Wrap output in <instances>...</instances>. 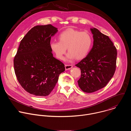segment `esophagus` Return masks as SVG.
I'll use <instances>...</instances> for the list:
<instances>
[{
	"label": "esophagus",
	"instance_id": "1",
	"mask_svg": "<svg viewBox=\"0 0 131 131\" xmlns=\"http://www.w3.org/2000/svg\"><path fill=\"white\" fill-rule=\"evenodd\" d=\"M72 67H73V66L72 65H65V67L66 70L70 69L71 68H72Z\"/></svg>",
	"mask_w": 131,
	"mask_h": 131
}]
</instances>
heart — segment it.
I'll return each mask as SVG.
<instances>
[{
    "label": "heart",
    "instance_id": "heart-1",
    "mask_svg": "<svg viewBox=\"0 0 131 131\" xmlns=\"http://www.w3.org/2000/svg\"><path fill=\"white\" fill-rule=\"evenodd\" d=\"M59 41H52L50 48L56 57L60 60L64 59L67 48L69 52L67 58L78 60L84 59L90 52L93 38L88 31H81L72 28H68L59 34Z\"/></svg>",
    "mask_w": 131,
    "mask_h": 131
}]
</instances>
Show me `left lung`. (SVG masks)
I'll list each match as a JSON object with an SVG mask.
<instances>
[{
  "label": "left lung",
  "mask_w": 131,
  "mask_h": 131,
  "mask_svg": "<svg viewBox=\"0 0 131 131\" xmlns=\"http://www.w3.org/2000/svg\"><path fill=\"white\" fill-rule=\"evenodd\" d=\"M91 30L93 47L86 57L76 64L81 73L79 86L86 93L95 92L107 84L115 73L117 56L116 48L108 36L95 28Z\"/></svg>",
  "instance_id": "left-lung-1"
}]
</instances>
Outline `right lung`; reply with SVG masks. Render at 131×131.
Instances as JSON below:
<instances>
[{
	"label": "right lung",
	"instance_id": "right-lung-1",
	"mask_svg": "<svg viewBox=\"0 0 131 131\" xmlns=\"http://www.w3.org/2000/svg\"><path fill=\"white\" fill-rule=\"evenodd\" d=\"M58 28L51 24L32 28L21 41L14 59L17 80L22 87L35 96L50 94L64 64L53 57L50 48L51 37Z\"/></svg>",
	"mask_w": 131,
	"mask_h": 131
}]
</instances>
